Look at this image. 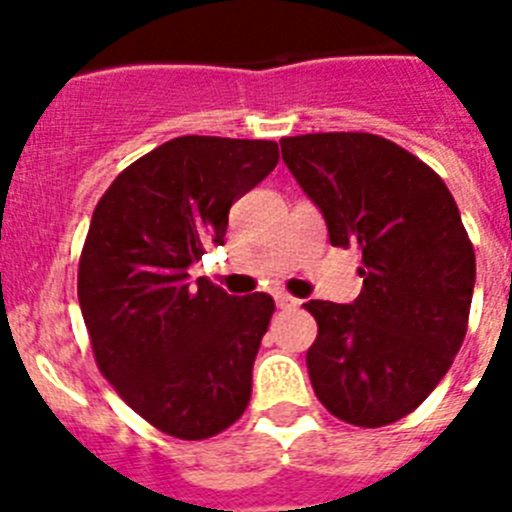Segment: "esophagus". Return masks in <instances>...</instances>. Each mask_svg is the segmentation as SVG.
I'll use <instances>...</instances> for the list:
<instances>
[{"label":"esophagus","mask_w":512,"mask_h":512,"mask_svg":"<svg viewBox=\"0 0 512 512\" xmlns=\"http://www.w3.org/2000/svg\"><path fill=\"white\" fill-rule=\"evenodd\" d=\"M274 300H277V307H282V310H292V307L300 305V300H295V297L287 295V292H277Z\"/></svg>","instance_id":"obj_1"}]
</instances>
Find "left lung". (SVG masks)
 <instances>
[{"label":"left lung","mask_w":512,"mask_h":512,"mask_svg":"<svg viewBox=\"0 0 512 512\" xmlns=\"http://www.w3.org/2000/svg\"><path fill=\"white\" fill-rule=\"evenodd\" d=\"M282 158L333 246H359L351 305L310 300L312 390L336 418L379 428L436 390L467 333L474 248L441 176L372 133L282 138Z\"/></svg>","instance_id":"1"}]
</instances>
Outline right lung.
Masks as SVG:
<instances>
[{
    "label": "right lung",
    "instance_id": "add662e5",
    "mask_svg": "<svg viewBox=\"0 0 512 512\" xmlns=\"http://www.w3.org/2000/svg\"><path fill=\"white\" fill-rule=\"evenodd\" d=\"M274 140L182 135L117 176L92 215L79 305L99 372L158 431L200 441L251 400L274 300L228 295L189 266L223 246L228 212L274 171Z\"/></svg>",
    "mask_w": 512,
    "mask_h": 512
}]
</instances>
